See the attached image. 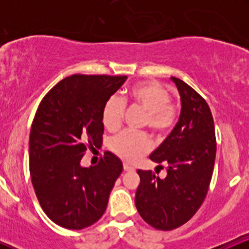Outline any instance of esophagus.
<instances>
[{"label": "esophagus", "mask_w": 249, "mask_h": 249, "mask_svg": "<svg viewBox=\"0 0 249 249\" xmlns=\"http://www.w3.org/2000/svg\"><path fill=\"white\" fill-rule=\"evenodd\" d=\"M123 168H124L125 172H130V171H133L134 170V168L132 166H130V165H128V164L123 165Z\"/></svg>", "instance_id": "1"}]
</instances>
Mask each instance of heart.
I'll return each instance as SVG.
<instances>
[{"mask_svg":"<svg viewBox=\"0 0 249 249\" xmlns=\"http://www.w3.org/2000/svg\"><path fill=\"white\" fill-rule=\"evenodd\" d=\"M126 101L132 107L145 111L144 126L157 136L167 133L178 118V107L171 102V93L156 82H144L128 90ZM124 103L119 97L107 99L102 108V122L105 128L115 131L121 126ZM151 142L145 133L124 131L110 142V148L119 158L132 162L150 150Z\"/></svg>","mask_w":249,"mask_h":249,"instance_id":"heart-1","label":"heart"}]
</instances>
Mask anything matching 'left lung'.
<instances>
[{
	"instance_id": "left-lung-1",
	"label": "left lung",
	"mask_w": 249,
	"mask_h": 249,
	"mask_svg": "<svg viewBox=\"0 0 249 249\" xmlns=\"http://www.w3.org/2000/svg\"><path fill=\"white\" fill-rule=\"evenodd\" d=\"M172 81L181 98L179 122L150 156L158 167L166 166L167 176L160 179L152 171H137L141 184L134 199L144 221L160 231L176 230L196 213L206 198L216 153L206 101L181 79L172 77Z\"/></svg>"
}]
</instances>
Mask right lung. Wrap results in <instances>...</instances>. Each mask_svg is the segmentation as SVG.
I'll use <instances>...</instances> for the list:
<instances>
[{
  "instance_id": "1",
  "label": "right lung",
  "mask_w": 249,
  "mask_h": 249,
  "mask_svg": "<svg viewBox=\"0 0 249 249\" xmlns=\"http://www.w3.org/2000/svg\"><path fill=\"white\" fill-rule=\"evenodd\" d=\"M127 76L72 75L57 83L34 117L29 138L30 177L42 210L55 224L83 230L98 221L123 164L105 152L82 167L90 147H101L102 108Z\"/></svg>"
}]
</instances>
